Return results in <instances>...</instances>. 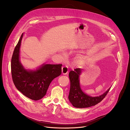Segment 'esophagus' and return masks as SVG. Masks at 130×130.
I'll use <instances>...</instances> for the list:
<instances>
[{
    "label": "esophagus",
    "instance_id": "34e87169",
    "mask_svg": "<svg viewBox=\"0 0 130 130\" xmlns=\"http://www.w3.org/2000/svg\"><path fill=\"white\" fill-rule=\"evenodd\" d=\"M61 72H62L63 75H66L69 72V69L67 66H63L61 69Z\"/></svg>",
    "mask_w": 130,
    "mask_h": 130
}]
</instances>
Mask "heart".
<instances>
[{"label":"heart","mask_w":130,"mask_h":130,"mask_svg":"<svg viewBox=\"0 0 130 130\" xmlns=\"http://www.w3.org/2000/svg\"><path fill=\"white\" fill-rule=\"evenodd\" d=\"M78 61L80 65L84 66L89 63V59L85 56L79 55L78 57Z\"/></svg>","instance_id":"obj_1"}]
</instances>
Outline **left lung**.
<instances>
[{
    "label": "left lung",
    "instance_id": "8db88e82",
    "mask_svg": "<svg viewBox=\"0 0 130 130\" xmlns=\"http://www.w3.org/2000/svg\"><path fill=\"white\" fill-rule=\"evenodd\" d=\"M82 73V69H76L74 71H71L69 73L70 79V90L69 99L73 106L76 108H85L94 106L100 103L107 95L110 88L100 96L92 97L83 92L82 90L79 76Z\"/></svg>",
    "mask_w": 130,
    "mask_h": 130
}]
</instances>
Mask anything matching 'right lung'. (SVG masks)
I'll list each match as a JSON object with an SVG mask.
<instances>
[{"mask_svg": "<svg viewBox=\"0 0 130 130\" xmlns=\"http://www.w3.org/2000/svg\"><path fill=\"white\" fill-rule=\"evenodd\" d=\"M23 34L16 46L12 56V78L19 91L28 98L37 101L45 96L52 81L61 74L62 64H44L36 70L25 69L19 59L20 47Z\"/></svg>", "mask_w": 130, "mask_h": 130, "instance_id": "obj_1", "label": "right lung"}]
</instances>
